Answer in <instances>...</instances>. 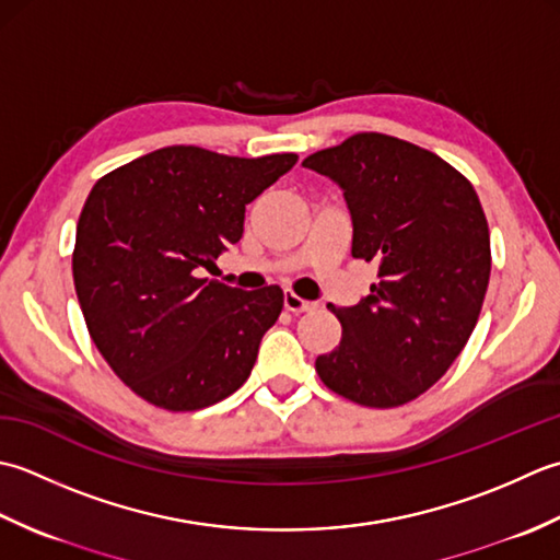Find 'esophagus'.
Wrapping results in <instances>:
<instances>
[{
    "mask_svg": "<svg viewBox=\"0 0 560 560\" xmlns=\"http://www.w3.org/2000/svg\"><path fill=\"white\" fill-rule=\"evenodd\" d=\"M282 304H284V310L288 312H292V314H302V312H312L314 310V302H306V300H302V296H296L294 292H288L284 290V296H282Z\"/></svg>",
    "mask_w": 560,
    "mask_h": 560,
    "instance_id": "34e87169",
    "label": "esophagus"
}]
</instances>
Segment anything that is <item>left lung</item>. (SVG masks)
<instances>
[{
    "label": "left lung",
    "mask_w": 560,
    "mask_h": 560,
    "mask_svg": "<svg viewBox=\"0 0 560 560\" xmlns=\"http://www.w3.org/2000/svg\"><path fill=\"white\" fill-rule=\"evenodd\" d=\"M302 166L343 188L352 258L380 272L355 306L328 310L340 343L316 358L330 392L394 408L428 392L464 350L490 278V234L474 186L444 159L382 132H358Z\"/></svg>",
    "instance_id": "1"
}]
</instances>
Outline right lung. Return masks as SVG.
Returning a JSON list of instances; mask_svg holds the SVG:
<instances>
[{"instance_id":"1","label":"right lung","mask_w":560,"mask_h":560,"mask_svg":"<svg viewBox=\"0 0 560 560\" xmlns=\"http://www.w3.org/2000/svg\"><path fill=\"white\" fill-rule=\"evenodd\" d=\"M296 154L242 159L164 147L96 180L79 214L74 290L104 360L159 408L198 410L242 386L282 290L198 278L244 234L246 205Z\"/></svg>"}]
</instances>
